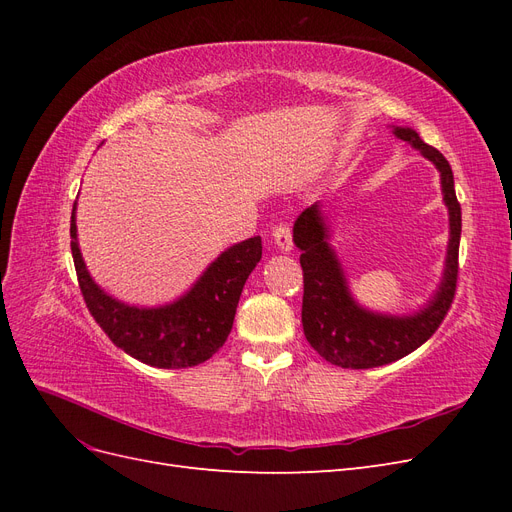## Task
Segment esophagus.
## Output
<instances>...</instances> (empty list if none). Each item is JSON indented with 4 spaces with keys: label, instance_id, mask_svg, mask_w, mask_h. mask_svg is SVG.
<instances>
[{
    "label": "esophagus",
    "instance_id": "34e87169",
    "mask_svg": "<svg viewBox=\"0 0 512 512\" xmlns=\"http://www.w3.org/2000/svg\"><path fill=\"white\" fill-rule=\"evenodd\" d=\"M271 237H273L275 245L280 247L282 252H290V250H292V232H290V226H288V224L275 226L273 232H271Z\"/></svg>",
    "mask_w": 512,
    "mask_h": 512
}]
</instances>
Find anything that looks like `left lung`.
<instances>
[{
	"mask_svg": "<svg viewBox=\"0 0 512 512\" xmlns=\"http://www.w3.org/2000/svg\"><path fill=\"white\" fill-rule=\"evenodd\" d=\"M393 134L421 151L440 170L442 196L451 222L442 282L423 309L410 316H391L371 312L354 301L342 262L329 243L331 235L318 203L307 207L292 228V241L301 250L303 267V333L322 359L344 369L389 365L414 352L438 331L455 299L461 207L455 196L451 164L438 149L423 143L412 128H393Z\"/></svg>",
	"mask_w": 512,
	"mask_h": 512,
	"instance_id": "8db88e82",
	"label": "left lung"
}]
</instances>
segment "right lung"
I'll list each match as a JSON object with an SVG mask.
<instances>
[{"label":"right lung","instance_id":"right-lung-1","mask_svg":"<svg viewBox=\"0 0 512 512\" xmlns=\"http://www.w3.org/2000/svg\"><path fill=\"white\" fill-rule=\"evenodd\" d=\"M74 213L76 203L70 220V247L83 299L117 348L151 367L181 369L205 363L224 346L245 280L262 258L260 237L228 247L177 301L136 307L113 299L91 280L76 241Z\"/></svg>","mask_w":512,"mask_h":512}]
</instances>
